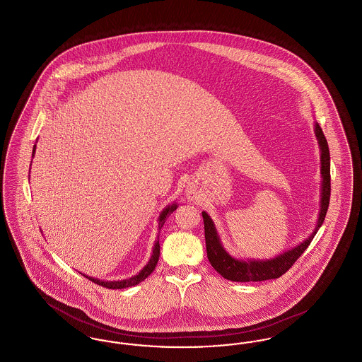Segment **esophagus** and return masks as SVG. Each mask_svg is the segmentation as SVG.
<instances>
[{
	"label": "esophagus",
	"instance_id": "obj_1",
	"mask_svg": "<svg viewBox=\"0 0 362 362\" xmlns=\"http://www.w3.org/2000/svg\"><path fill=\"white\" fill-rule=\"evenodd\" d=\"M187 197H189V199L197 198V189H195V187H192V186L187 187Z\"/></svg>",
	"mask_w": 362,
	"mask_h": 362
}]
</instances>
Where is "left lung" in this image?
I'll use <instances>...</instances> for the list:
<instances>
[{
    "mask_svg": "<svg viewBox=\"0 0 362 362\" xmlns=\"http://www.w3.org/2000/svg\"><path fill=\"white\" fill-rule=\"evenodd\" d=\"M315 136L320 148V164H322L320 173H322L323 180H322V198H320V211H319L317 224L307 240L300 243L292 250L278 255L276 258L264 259V260H257V259L243 260V259L233 258L223 247L213 220L210 218L206 211H202L204 224H205L207 259L210 264L214 267V270L224 276L225 279L235 281V282H251V281L258 282V281L279 278L292 267L293 263L308 248L317 229L322 226L326 218L328 204H329V194H331L329 151H328L327 139L325 137L319 123H315Z\"/></svg>",
    "mask_w": 362,
    "mask_h": 362,
    "instance_id": "8db88e82",
    "label": "left lung"
}]
</instances>
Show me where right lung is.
Instances as JSON below:
<instances>
[{
  "label": "right lung",
  "mask_w": 362,
  "mask_h": 362,
  "mask_svg": "<svg viewBox=\"0 0 362 362\" xmlns=\"http://www.w3.org/2000/svg\"><path fill=\"white\" fill-rule=\"evenodd\" d=\"M35 149H36V145H34L33 157H34L35 155ZM176 207H177V205L173 204V205H168V206L165 207V209L161 211V214H160V217H158V230L163 228V225L165 223V220L171 216V213H173V211L176 210ZM158 235H160V233H158ZM158 235H157V240H156L155 247H153V254H152V257L149 259V262L146 263V266L138 273L137 276H132V278H129V279H123V281H100V279H98V278H92V276H86V274H83V276L88 278L89 281H92V282H95V284H98V285H102L103 288H108V289H124V288H130V286L138 285V284L142 282L145 278H148V276H151L156 269V264H157L158 257H160Z\"/></svg>",
  "instance_id": "add662e5"
}]
</instances>
